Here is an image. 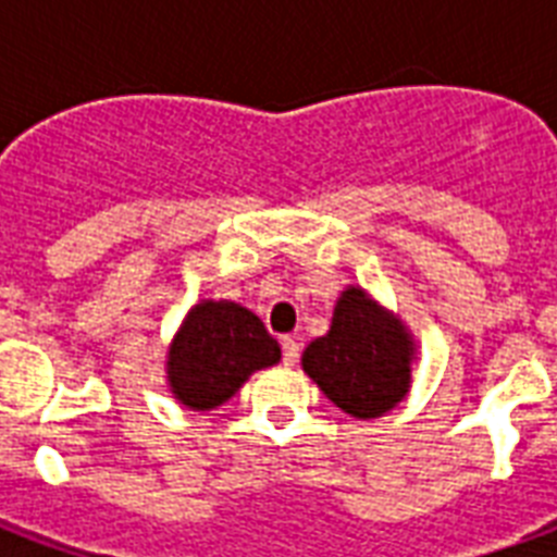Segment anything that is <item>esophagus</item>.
<instances>
[{
  "label": "esophagus",
  "mask_w": 557,
  "mask_h": 557,
  "mask_svg": "<svg viewBox=\"0 0 557 557\" xmlns=\"http://www.w3.org/2000/svg\"><path fill=\"white\" fill-rule=\"evenodd\" d=\"M300 358V344L295 338H283V364L295 367Z\"/></svg>",
  "instance_id": "1"
}]
</instances>
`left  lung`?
Segmentation results:
<instances>
[{
  "mask_svg": "<svg viewBox=\"0 0 557 557\" xmlns=\"http://www.w3.org/2000/svg\"><path fill=\"white\" fill-rule=\"evenodd\" d=\"M413 332L361 286L341 292L332 326L304 349V372L323 396L356 419H379L410 393Z\"/></svg>",
  "mask_w": 557,
  "mask_h": 557,
  "instance_id": "8db88e82",
  "label": "left lung"
}]
</instances>
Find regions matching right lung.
Wrapping results in <instances>:
<instances>
[{
	"mask_svg": "<svg viewBox=\"0 0 557 557\" xmlns=\"http://www.w3.org/2000/svg\"><path fill=\"white\" fill-rule=\"evenodd\" d=\"M280 361V344L265 323L234 300L190 306L168 349V387L187 410H216L257 370Z\"/></svg>",
	"mask_w": 557,
	"mask_h": 557,
	"instance_id": "add662e5",
	"label": "right lung"
}]
</instances>
